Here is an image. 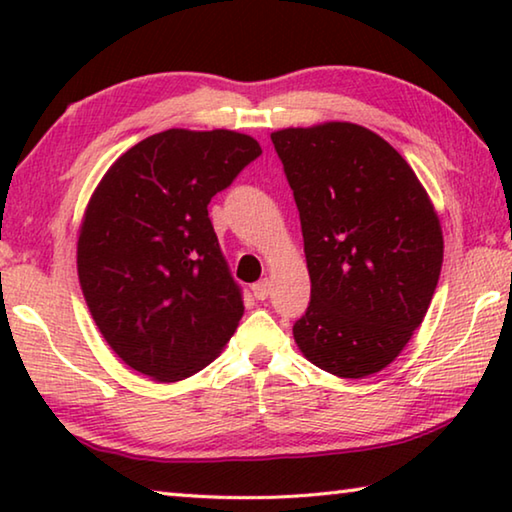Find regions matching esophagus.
I'll return each instance as SVG.
<instances>
[{
    "label": "esophagus",
    "mask_w": 512,
    "mask_h": 512,
    "mask_svg": "<svg viewBox=\"0 0 512 512\" xmlns=\"http://www.w3.org/2000/svg\"><path fill=\"white\" fill-rule=\"evenodd\" d=\"M253 296H255L257 300H266L268 296H271V282L262 280V282L253 284Z\"/></svg>",
    "instance_id": "obj_1"
}]
</instances>
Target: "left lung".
Listing matches in <instances>:
<instances>
[{
	"label": "left lung",
	"mask_w": 512,
	"mask_h": 512,
	"mask_svg": "<svg viewBox=\"0 0 512 512\" xmlns=\"http://www.w3.org/2000/svg\"><path fill=\"white\" fill-rule=\"evenodd\" d=\"M296 198L311 302L293 339L320 370L361 379L422 325L443 266L427 189L384 137L350 121L271 133Z\"/></svg>",
	"instance_id": "left-lung-1"
}]
</instances>
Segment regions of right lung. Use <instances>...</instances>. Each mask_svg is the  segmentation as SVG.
I'll list each match as a JSON object with an SVG mask.
<instances>
[{
    "label": "right lung",
    "mask_w": 512,
    "mask_h": 512,
    "mask_svg": "<svg viewBox=\"0 0 512 512\" xmlns=\"http://www.w3.org/2000/svg\"><path fill=\"white\" fill-rule=\"evenodd\" d=\"M259 153L237 131L169 128L119 155L90 196L81 291L112 352L153 381L196 375L244 316L207 205Z\"/></svg>",
    "instance_id": "obj_1"
}]
</instances>
